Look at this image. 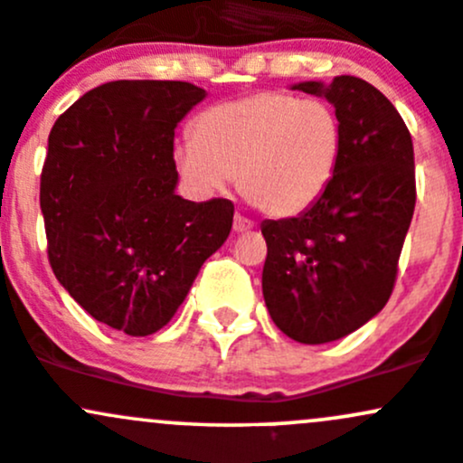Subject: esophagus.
Returning <instances> with one entry per match:
<instances>
[{"instance_id":"1","label":"esophagus","mask_w":463,"mask_h":463,"mask_svg":"<svg viewBox=\"0 0 463 463\" xmlns=\"http://www.w3.org/2000/svg\"><path fill=\"white\" fill-rule=\"evenodd\" d=\"M252 226H255V223H252L250 219H246L244 215H235V219H232V231L235 232H246L250 231Z\"/></svg>"}]
</instances>
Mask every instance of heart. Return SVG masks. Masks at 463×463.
Instances as JSON below:
<instances>
[{
  "label": "heart",
  "mask_w": 463,
  "mask_h": 463,
  "mask_svg": "<svg viewBox=\"0 0 463 463\" xmlns=\"http://www.w3.org/2000/svg\"><path fill=\"white\" fill-rule=\"evenodd\" d=\"M344 159V126L333 106L266 90L203 110L175 166L197 194L222 191L231 175L248 202L293 217L324 197Z\"/></svg>",
  "instance_id": "b5f03b06"
}]
</instances>
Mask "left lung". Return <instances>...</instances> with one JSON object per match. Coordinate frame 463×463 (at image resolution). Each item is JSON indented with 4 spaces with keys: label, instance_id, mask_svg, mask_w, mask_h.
Here are the masks:
<instances>
[{
    "label": "left lung",
    "instance_id": "8db88e82",
    "mask_svg": "<svg viewBox=\"0 0 463 463\" xmlns=\"http://www.w3.org/2000/svg\"><path fill=\"white\" fill-rule=\"evenodd\" d=\"M290 89L335 106L344 159L315 206L261 222L269 246L261 290L281 333L328 344L362 328L392 293L415 211V157L402 115L368 81L339 75Z\"/></svg>",
    "mask_w": 463,
    "mask_h": 463
}]
</instances>
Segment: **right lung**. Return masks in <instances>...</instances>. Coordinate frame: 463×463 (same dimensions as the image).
Wrapping results in <instances>:
<instances>
[{"instance_id": "obj_1", "label": "right lung", "mask_w": 463, "mask_h": 463, "mask_svg": "<svg viewBox=\"0 0 463 463\" xmlns=\"http://www.w3.org/2000/svg\"><path fill=\"white\" fill-rule=\"evenodd\" d=\"M203 99L188 81H109L48 135L39 206L52 272L90 317L133 337L173 319L231 235L232 202L175 193V128Z\"/></svg>"}]
</instances>
